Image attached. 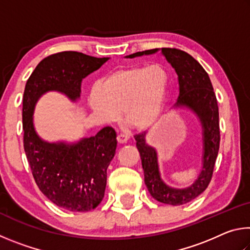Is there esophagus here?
<instances>
[{
    "mask_svg": "<svg viewBox=\"0 0 250 250\" xmlns=\"http://www.w3.org/2000/svg\"><path fill=\"white\" fill-rule=\"evenodd\" d=\"M117 140H118V142L119 143H126L128 142V140H129V137L126 134H118V137H117Z\"/></svg>",
    "mask_w": 250,
    "mask_h": 250,
    "instance_id": "obj_1",
    "label": "esophagus"
}]
</instances>
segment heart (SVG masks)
<instances>
[{"label":"heart","instance_id":"b5f03b06","mask_svg":"<svg viewBox=\"0 0 250 250\" xmlns=\"http://www.w3.org/2000/svg\"><path fill=\"white\" fill-rule=\"evenodd\" d=\"M168 74L162 65H134L117 69L100 80L89 97L94 112L104 122L124 119L138 130L153 126L162 115Z\"/></svg>","mask_w":250,"mask_h":250}]
</instances>
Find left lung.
I'll return each mask as SVG.
<instances>
[{"label":"left lung","instance_id":"obj_1","mask_svg":"<svg viewBox=\"0 0 250 250\" xmlns=\"http://www.w3.org/2000/svg\"><path fill=\"white\" fill-rule=\"evenodd\" d=\"M158 52V48L147 49L129 55L133 58ZM167 61L175 69L179 79L180 95L175 107H188L200 118L203 126V167L198 179L188 188H172L161 180L158 156L153 147L146 143V132L134 135L137 147L140 152L145 183L154 200L164 204L177 206L193 201L205 191L211 180L215 162L219 150V115L217 99L211 86L208 74L195 58L184 50L177 48H161Z\"/></svg>","mask_w":250,"mask_h":250}]
</instances>
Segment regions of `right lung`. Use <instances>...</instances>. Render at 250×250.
<instances>
[{"instance_id":"obj_1","label":"right lung","mask_w":250,"mask_h":250,"mask_svg":"<svg viewBox=\"0 0 250 250\" xmlns=\"http://www.w3.org/2000/svg\"><path fill=\"white\" fill-rule=\"evenodd\" d=\"M67 50L44 58L27 79L23 96V143L32 174L41 192L70 211H89L104 196L107 168L116 154L117 135L111 126L75 145L48 143L34 130L37 99L49 90L71 100L80 97L82 80L108 61Z\"/></svg>"}]
</instances>
